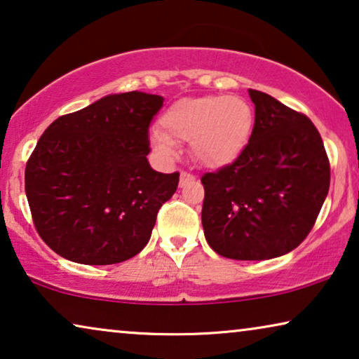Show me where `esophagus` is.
Masks as SVG:
<instances>
[{
    "label": "esophagus",
    "mask_w": 359,
    "mask_h": 359,
    "mask_svg": "<svg viewBox=\"0 0 359 359\" xmlns=\"http://www.w3.org/2000/svg\"><path fill=\"white\" fill-rule=\"evenodd\" d=\"M194 180H196L194 175L188 173V171H181V175H180V186H186V184L193 183Z\"/></svg>",
    "instance_id": "obj_1"
}]
</instances>
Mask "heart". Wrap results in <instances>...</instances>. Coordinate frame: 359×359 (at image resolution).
Masks as SVG:
<instances>
[{
  "label": "heart",
  "mask_w": 359,
  "mask_h": 359,
  "mask_svg": "<svg viewBox=\"0 0 359 359\" xmlns=\"http://www.w3.org/2000/svg\"><path fill=\"white\" fill-rule=\"evenodd\" d=\"M253 111L240 96H198L173 102L151 132L155 149L171 155L175 142H189L191 155L205 166H224L237 160L253 130Z\"/></svg>",
  "instance_id": "1"
}]
</instances>
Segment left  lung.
Returning <instances> with one entry per match:
<instances>
[{
  "label": "left lung",
  "instance_id": "1",
  "mask_svg": "<svg viewBox=\"0 0 359 359\" xmlns=\"http://www.w3.org/2000/svg\"><path fill=\"white\" fill-rule=\"evenodd\" d=\"M255 124L237 160L204 173L203 219L210 248L230 259H269L299 247L330 188V161L306 114L250 90Z\"/></svg>",
  "mask_w": 359,
  "mask_h": 359
}]
</instances>
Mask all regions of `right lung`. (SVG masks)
Here are the masks:
<instances>
[{"mask_svg": "<svg viewBox=\"0 0 359 359\" xmlns=\"http://www.w3.org/2000/svg\"><path fill=\"white\" fill-rule=\"evenodd\" d=\"M163 97L111 95L60 116L26 165V196L37 233L60 257L114 264L149 243L156 214L180 173L151 170L149 127Z\"/></svg>", "mask_w": 359, "mask_h": 359, "instance_id": "obj_1", "label": "right lung"}]
</instances>
